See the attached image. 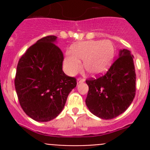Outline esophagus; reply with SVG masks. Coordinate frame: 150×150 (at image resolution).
<instances>
[{"label":"esophagus","instance_id":"34e87169","mask_svg":"<svg viewBox=\"0 0 150 150\" xmlns=\"http://www.w3.org/2000/svg\"><path fill=\"white\" fill-rule=\"evenodd\" d=\"M84 81H85L84 79H82V78H79V79H77V84H79V83H83Z\"/></svg>","mask_w":150,"mask_h":150}]
</instances>
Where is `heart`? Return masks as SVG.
Masks as SVG:
<instances>
[{
	"label": "heart",
	"mask_w": 150,
	"mask_h": 150,
	"mask_svg": "<svg viewBox=\"0 0 150 150\" xmlns=\"http://www.w3.org/2000/svg\"><path fill=\"white\" fill-rule=\"evenodd\" d=\"M71 52H67L64 59L66 74L74 76L81 68L88 74L98 76L109 69L114 57V46L110 40H89L71 46Z\"/></svg>",
	"instance_id": "b5f03b06"
}]
</instances>
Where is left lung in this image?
Instances as JSON below:
<instances>
[{"mask_svg":"<svg viewBox=\"0 0 150 150\" xmlns=\"http://www.w3.org/2000/svg\"><path fill=\"white\" fill-rule=\"evenodd\" d=\"M117 59L104 76L88 79L86 104L90 112L103 120H111L126 110L136 91L134 56L128 50L119 52Z\"/></svg>","mask_w":150,"mask_h":150,"instance_id":"obj_1","label":"left lung"}]
</instances>
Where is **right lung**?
<instances>
[{"mask_svg":"<svg viewBox=\"0 0 150 150\" xmlns=\"http://www.w3.org/2000/svg\"><path fill=\"white\" fill-rule=\"evenodd\" d=\"M57 37L47 36L29 47L17 65L15 88L26 114L37 122H49L60 114L76 79L62 71L63 54Z\"/></svg>","mask_w":150,"mask_h":150,"instance_id":"add662e5","label":"right lung"}]
</instances>
